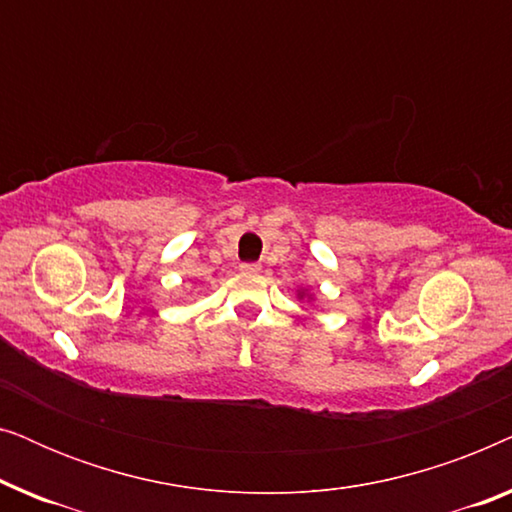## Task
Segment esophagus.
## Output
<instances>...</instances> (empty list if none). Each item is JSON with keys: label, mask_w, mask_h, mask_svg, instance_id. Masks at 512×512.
<instances>
[{"label": "esophagus", "mask_w": 512, "mask_h": 512, "mask_svg": "<svg viewBox=\"0 0 512 512\" xmlns=\"http://www.w3.org/2000/svg\"><path fill=\"white\" fill-rule=\"evenodd\" d=\"M240 268H242L244 272H258V270H261V265H258V263H242Z\"/></svg>", "instance_id": "obj_1"}]
</instances>
